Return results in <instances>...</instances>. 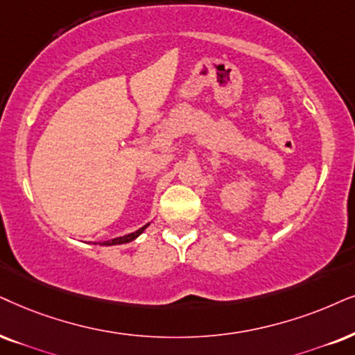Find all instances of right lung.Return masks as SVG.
<instances>
[{
  "label": "right lung",
  "instance_id": "1",
  "mask_svg": "<svg viewBox=\"0 0 355 355\" xmlns=\"http://www.w3.org/2000/svg\"><path fill=\"white\" fill-rule=\"evenodd\" d=\"M147 226H149V224H146L144 227H141V230H137L136 232H131V234H128V236L116 237V239H111V241H105L101 245H116V244H125V242H131V241L136 239L139 234H142V231H144Z\"/></svg>",
  "mask_w": 355,
  "mask_h": 355
}]
</instances>
